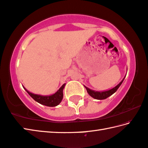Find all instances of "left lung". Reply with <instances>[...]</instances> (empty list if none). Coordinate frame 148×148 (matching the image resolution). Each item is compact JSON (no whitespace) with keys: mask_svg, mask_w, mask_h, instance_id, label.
I'll use <instances>...</instances> for the list:
<instances>
[{"mask_svg":"<svg viewBox=\"0 0 148 148\" xmlns=\"http://www.w3.org/2000/svg\"><path fill=\"white\" fill-rule=\"evenodd\" d=\"M125 77H123V79L116 86V87H114L112 88H111V89L108 90L100 91V92H99V91H95V90H91L88 87H85V86H84V87L86 88L87 92L88 93V95L91 96V97H92L95 99H97V100H104V99H106L107 98H108L109 96H111L112 94H114L115 92H116V91L118 90V88L120 87V86L122 83L123 79L125 78Z\"/></svg>","mask_w":148,"mask_h":148,"instance_id":"left-lung-1","label":"left lung"}]
</instances>
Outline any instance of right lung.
I'll use <instances>...</instances> for the list:
<instances>
[{"mask_svg": "<svg viewBox=\"0 0 148 148\" xmlns=\"http://www.w3.org/2000/svg\"><path fill=\"white\" fill-rule=\"evenodd\" d=\"M65 83L61 86L60 88V89H59L56 93L50 96H42L36 95V94L29 92V91L26 90L25 87H23L26 90V92L28 93V95L30 96L35 101H36L37 102H38V103L48 107H55L60 104L61 100H63V90L64 87H65Z\"/></svg>", "mask_w": 148, "mask_h": 148, "instance_id": "add662e5", "label": "right lung"}]
</instances>
